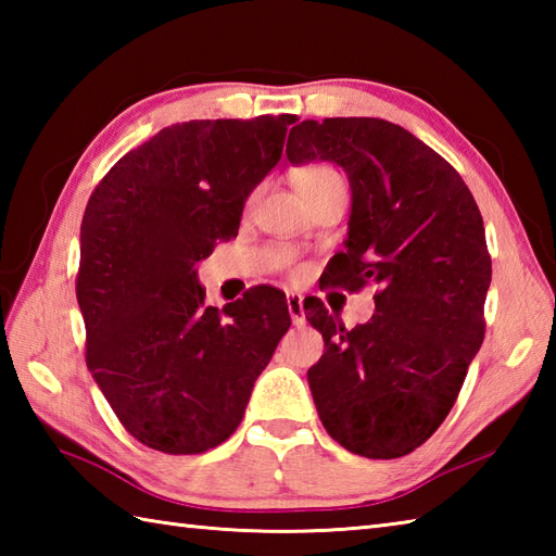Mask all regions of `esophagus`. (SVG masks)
I'll return each instance as SVG.
<instances>
[{"label":"esophagus","instance_id":"obj_1","mask_svg":"<svg viewBox=\"0 0 556 556\" xmlns=\"http://www.w3.org/2000/svg\"><path fill=\"white\" fill-rule=\"evenodd\" d=\"M287 308L293 325H303L305 323V315H303V296L301 293H287Z\"/></svg>","mask_w":556,"mask_h":556}]
</instances>
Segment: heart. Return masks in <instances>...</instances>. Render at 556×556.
Segmentation results:
<instances>
[{"label":"heart","instance_id":"obj_1","mask_svg":"<svg viewBox=\"0 0 556 556\" xmlns=\"http://www.w3.org/2000/svg\"><path fill=\"white\" fill-rule=\"evenodd\" d=\"M296 186L301 193H313V191H323V188L346 186V179L344 174L334 167H329V164H311V167H303L296 174ZM255 195L257 193H253L248 203H253ZM293 277H301V269H293Z\"/></svg>","mask_w":556,"mask_h":556}]
</instances>
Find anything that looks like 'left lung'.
I'll return each mask as SVG.
<instances>
[{
    "instance_id": "8db88e82",
    "label": "left lung",
    "mask_w": 556,
    "mask_h": 556,
    "mask_svg": "<svg viewBox=\"0 0 556 556\" xmlns=\"http://www.w3.org/2000/svg\"><path fill=\"white\" fill-rule=\"evenodd\" d=\"M287 155L344 167L353 207L329 281L377 285L372 317L353 329L323 301L305 303L327 349L308 370L317 416L351 454L406 456L444 422L485 339L492 260L480 210L452 164L384 119L303 122Z\"/></svg>"
}]
</instances>
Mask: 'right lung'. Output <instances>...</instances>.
<instances>
[{
    "label": "right lung",
    "instance_id": "obj_1",
    "mask_svg": "<svg viewBox=\"0 0 556 556\" xmlns=\"http://www.w3.org/2000/svg\"><path fill=\"white\" fill-rule=\"evenodd\" d=\"M296 119L172 124L126 152L88 200L76 275L86 363L126 432L155 452L227 442L291 325L271 287L205 305L195 263L239 233L248 193Z\"/></svg>",
    "mask_w": 556,
    "mask_h": 556
}]
</instances>
